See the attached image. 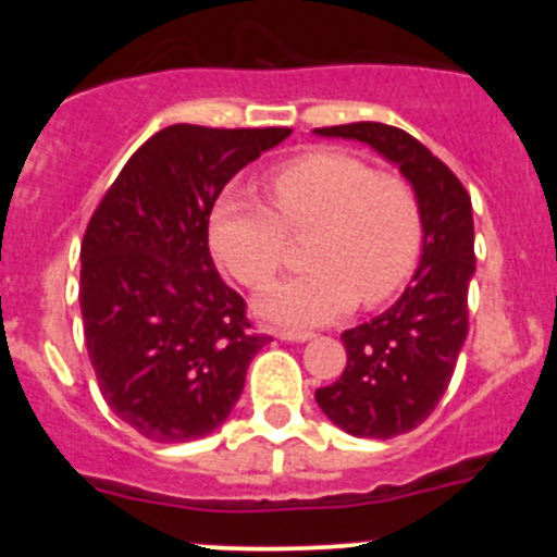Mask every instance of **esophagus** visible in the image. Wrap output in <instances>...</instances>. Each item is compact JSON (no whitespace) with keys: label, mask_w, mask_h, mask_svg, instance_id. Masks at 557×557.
Returning <instances> with one entry per match:
<instances>
[{"label":"esophagus","mask_w":557,"mask_h":557,"mask_svg":"<svg viewBox=\"0 0 557 557\" xmlns=\"http://www.w3.org/2000/svg\"><path fill=\"white\" fill-rule=\"evenodd\" d=\"M277 336L283 342H310L312 339L310 331H280Z\"/></svg>","instance_id":"obj_1"}]
</instances>
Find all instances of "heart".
Wrapping results in <instances>:
<instances>
[{
    "mask_svg": "<svg viewBox=\"0 0 557 557\" xmlns=\"http://www.w3.org/2000/svg\"><path fill=\"white\" fill-rule=\"evenodd\" d=\"M274 210L226 194L210 215L215 261L247 288H263L285 263L288 234H310L312 272L272 285L256 299L263 320L310 329L358 305H383L412 277L423 247L414 190L339 150L299 156L267 180Z\"/></svg>",
    "mask_w": 557,
    "mask_h": 557,
    "instance_id": "1",
    "label": "heart"
}]
</instances>
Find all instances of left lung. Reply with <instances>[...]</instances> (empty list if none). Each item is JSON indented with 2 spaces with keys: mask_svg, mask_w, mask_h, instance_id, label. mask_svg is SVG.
Returning a JSON list of instances; mask_svg holds the SVG:
<instances>
[{
  "mask_svg": "<svg viewBox=\"0 0 557 557\" xmlns=\"http://www.w3.org/2000/svg\"><path fill=\"white\" fill-rule=\"evenodd\" d=\"M318 137L356 139L398 166L423 218V247L412 283L396 305L347 329V367L314 401L342 431L393 440L418 429L445 396L469 334V283L474 277V218L460 180L412 134L361 121L314 128Z\"/></svg>",
  "mask_w": 557,
  "mask_h": 557,
  "instance_id": "obj_1",
  "label": "left lung"
}]
</instances>
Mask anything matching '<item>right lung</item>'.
<instances>
[{
  "mask_svg": "<svg viewBox=\"0 0 557 557\" xmlns=\"http://www.w3.org/2000/svg\"><path fill=\"white\" fill-rule=\"evenodd\" d=\"M290 128H161L126 161L81 247L86 347L107 407L150 442L226 423L267 336L210 256V212L228 180Z\"/></svg>",
  "mask_w": 557,
  "mask_h": 557,
  "instance_id": "add662e5",
  "label": "right lung"
}]
</instances>
